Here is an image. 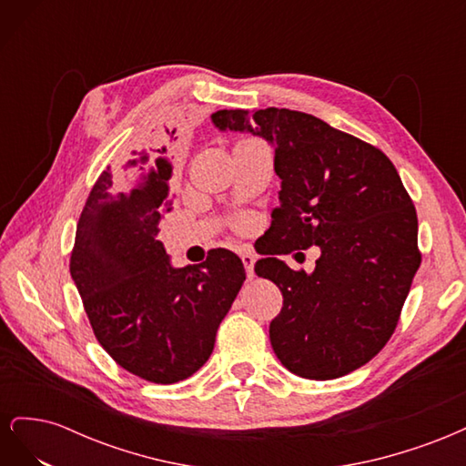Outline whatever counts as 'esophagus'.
Segmentation results:
<instances>
[{
    "instance_id": "1",
    "label": "esophagus",
    "mask_w": 466,
    "mask_h": 466,
    "mask_svg": "<svg viewBox=\"0 0 466 466\" xmlns=\"http://www.w3.org/2000/svg\"><path fill=\"white\" fill-rule=\"evenodd\" d=\"M241 260H243V266H245L247 278H248V279L255 278V257H252L250 252H243V255H241Z\"/></svg>"
}]
</instances>
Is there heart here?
Here are the masks:
<instances>
[{
    "label": "heart",
    "mask_w": 466,
    "mask_h": 466,
    "mask_svg": "<svg viewBox=\"0 0 466 466\" xmlns=\"http://www.w3.org/2000/svg\"><path fill=\"white\" fill-rule=\"evenodd\" d=\"M247 225H248L247 219H237V221H235V228H237V229H245Z\"/></svg>",
    "instance_id": "obj_1"
}]
</instances>
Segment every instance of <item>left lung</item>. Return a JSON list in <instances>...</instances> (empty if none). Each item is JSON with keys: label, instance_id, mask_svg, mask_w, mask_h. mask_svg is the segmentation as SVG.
Returning a JSON list of instances; mask_svg holds the SVG:
<instances>
[{"label": "left lung", "instance_id": "1", "mask_svg": "<svg viewBox=\"0 0 466 466\" xmlns=\"http://www.w3.org/2000/svg\"><path fill=\"white\" fill-rule=\"evenodd\" d=\"M219 130L250 132L274 146L279 206L255 264L284 307L270 322L274 354L286 370L327 380L348 375L389 342L421 255L416 208L387 155L313 115L289 108L218 110ZM317 244L313 275L274 254Z\"/></svg>", "mask_w": 466, "mask_h": 466}]
</instances>
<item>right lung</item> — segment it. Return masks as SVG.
Instances as JSON below:
<instances>
[{
  "label": "right lung",
  "mask_w": 466,
  "mask_h": 466,
  "mask_svg": "<svg viewBox=\"0 0 466 466\" xmlns=\"http://www.w3.org/2000/svg\"><path fill=\"white\" fill-rule=\"evenodd\" d=\"M171 177L167 146L106 167L83 206L69 258L98 344L157 385L188 379L208 361L245 281L241 258L225 248L202 264L171 266L157 241L159 221L173 209Z\"/></svg>",
  "instance_id": "1"
}]
</instances>
